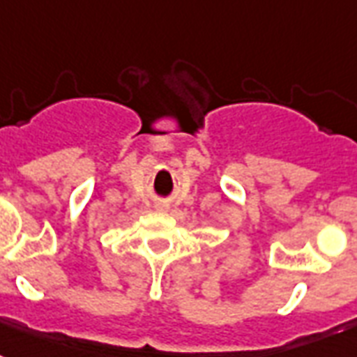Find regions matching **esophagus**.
I'll use <instances>...</instances> for the list:
<instances>
[{
    "mask_svg": "<svg viewBox=\"0 0 357 357\" xmlns=\"http://www.w3.org/2000/svg\"><path fill=\"white\" fill-rule=\"evenodd\" d=\"M155 209H159V211H165V209H168V207L165 206V204H157Z\"/></svg>",
    "mask_w": 357,
    "mask_h": 357,
    "instance_id": "esophagus-1",
    "label": "esophagus"
}]
</instances>
